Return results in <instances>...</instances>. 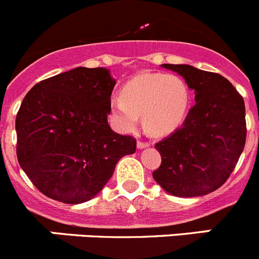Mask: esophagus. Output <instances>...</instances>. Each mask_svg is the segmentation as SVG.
I'll list each match as a JSON object with an SVG mask.
<instances>
[{"label":"esophagus","mask_w":259,"mask_h":259,"mask_svg":"<svg viewBox=\"0 0 259 259\" xmlns=\"http://www.w3.org/2000/svg\"><path fill=\"white\" fill-rule=\"evenodd\" d=\"M149 143H146V142H138L137 143V148L138 149H144V148H148Z\"/></svg>","instance_id":"obj_1"}]
</instances>
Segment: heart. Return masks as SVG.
Instances as JSON below:
<instances>
[{
    "mask_svg": "<svg viewBox=\"0 0 259 259\" xmlns=\"http://www.w3.org/2000/svg\"><path fill=\"white\" fill-rule=\"evenodd\" d=\"M189 103V88L180 76L144 72L125 84L121 100L110 101V117L118 130L127 133L142 116L147 132L166 135L184 122Z\"/></svg>",
    "mask_w": 259,
    "mask_h": 259,
    "instance_id": "b5f03b06",
    "label": "heart"
}]
</instances>
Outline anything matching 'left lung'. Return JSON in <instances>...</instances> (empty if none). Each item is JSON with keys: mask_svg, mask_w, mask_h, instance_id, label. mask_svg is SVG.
<instances>
[{"mask_svg": "<svg viewBox=\"0 0 259 259\" xmlns=\"http://www.w3.org/2000/svg\"><path fill=\"white\" fill-rule=\"evenodd\" d=\"M194 91L195 105L181 127L154 146L162 162L153 179L175 197H202L219 189L245 146L243 97L222 75L192 65L163 64Z\"/></svg>", "mask_w": 259, "mask_h": 259, "instance_id": "obj_1", "label": "left lung"}]
</instances>
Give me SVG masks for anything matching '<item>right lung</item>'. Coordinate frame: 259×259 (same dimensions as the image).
<instances>
[{
  "label": "right lung",
  "instance_id": "1",
  "mask_svg": "<svg viewBox=\"0 0 259 259\" xmlns=\"http://www.w3.org/2000/svg\"><path fill=\"white\" fill-rule=\"evenodd\" d=\"M116 85L106 67H76L35 84L16 116L18 161L39 192L67 204L91 200L105 188L134 138L108 125Z\"/></svg>",
  "mask_w": 259,
  "mask_h": 259
}]
</instances>
